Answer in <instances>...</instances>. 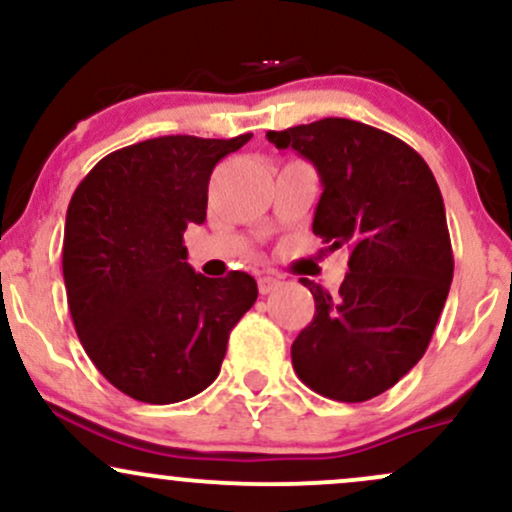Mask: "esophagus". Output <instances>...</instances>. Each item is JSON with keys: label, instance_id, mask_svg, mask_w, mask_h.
I'll return each mask as SVG.
<instances>
[{"label": "esophagus", "instance_id": "esophagus-1", "mask_svg": "<svg viewBox=\"0 0 512 512\" xmlns=\"http://www.w3.org/2000/svg\"><path fill=\"white\" fill-rule=\"evenodd\" d=\"M279 286H281V281L276 279V276L264 274V276H260V279H257V289H260L262 296H267V293L276 291V289H279Z\"/></svg>", "mask_w": 512, "mask_h": 512}]
</instances>
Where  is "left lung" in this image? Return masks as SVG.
<instances>
[{"mask_svg":"<svg viewBox=\"0 0 512 512\" xmlns=\"http://www.w3.org/2000/svg\"><path fill=\"white\" fill-rule=\"evenodd\" d=\"M267 139L313 163L322 182L313 233L351 252L337 296L301 279L315 315L291 346L293 370L337 402L383 395L426 354L450 291L438 182L409 144L356 120L325 117Z\"/></svg>","mask_w":512,"mask_h":512,"instance_id":"8db88e82","label":"left lung"}]
</instances>
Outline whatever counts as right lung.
Listing matches in <instances>:
<instances>
[{
  "instance_id": "obj_1",
  "label": "right lung",
  "mask_w": 512,
  "mask_h": 512,
  "mask_svg": "<svg viewBox=\"0 0 512 512\" xmlns=\"http://www.w3.org/2000/svg\"><path fill=\"white\" fill-rule=\"evenodd\" d=\"M250 137L146 139L101 158L74 190L62 245L69 313L93 366L137 402H182L214 383L257 301L250 274H197L182 245L207 219L211 170Z\"/></svg>"
}]
</instances>
